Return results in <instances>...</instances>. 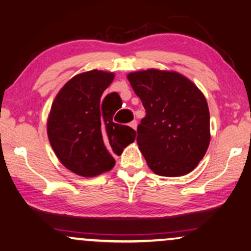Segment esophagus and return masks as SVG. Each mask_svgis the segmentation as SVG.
<instances>
[{"label":"esophagus","instance_id":"esophagus-1","mask_svg":"<svg viewBox=\"0 0 251 251\" xmlns=\"http://www.w3.org/2000/svg\"><path fill=\"white\" fill-rule=\"evenodd\" d=\"M129 126H131L133 129H136V127H138V122H136V120H132V122L129 123Z\"/></svg>","mask_w":251,"mask_h":251}]
</instances>
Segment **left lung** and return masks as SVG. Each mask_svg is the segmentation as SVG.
Instances as JSON below:
<instances>
[{
    "instance_id": "1",
    "label": "left lung",
    "mask_w": 251,
    "mask_h": 251,
    "mask_svg": "<svg viewBox=\"0 0 251 251\" xmlns=\"http://www.w3.org/2000/svg\"><path fill=\"white\" fill-rule=\"evenodd\" d=\"M127 79L146 109L136 141L150 170L163 176L192 172L210 143L204 95L173 71L149 69L129 73Z\"/></svg>"
}]
</instances>
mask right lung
Wrapping results in <instances>:
<instances>
[{"mask_svg":"<svg viewBox=\"0 0 251 251\" xmlns=\"http://www.w3.org/2000/svg\"><path fill=\"white\" fill-rule=\"evenodd\" d=\"M111 72H83L63 86L50 109L47 132L56 156L75 175L95 176L110 171L115 155L135 140L136 132L113 123L111 102L117 93L102 99L112 82Z\"/></svg>","mask_w":251,"mask_h":251,"instance_id":"right-lung-1","label":"right lung"}]
</instances>
